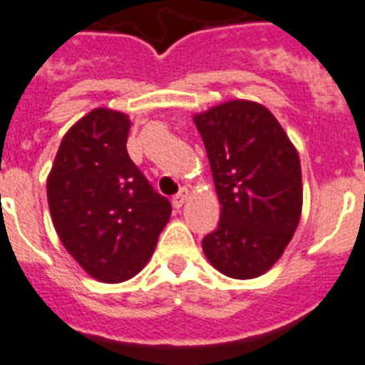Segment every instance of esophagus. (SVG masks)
<instances>
[{
    "mask_svg": "<svg viewBox=\"0 0 365 365\" xmlns=\"http://www.w3.org/2000/svg\"><path fill=\"white\" fill-rule=\"evenodd\" d=\"M189 196H190V190L187 189V187H182V189H180V192L178 195L175 196V198H173V203H175V207H182L183 203L187 202V200H189Z\"/></svg>",
    "mask_w": 365,
    "mask_h": 365,
    "instance_id": "esophagus-1",
    "label": "esophagus"
}]
</instances>
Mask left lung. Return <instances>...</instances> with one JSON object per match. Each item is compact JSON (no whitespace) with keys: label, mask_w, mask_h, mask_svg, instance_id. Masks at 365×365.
I'll return each instance as SVG.
<instances>
[{"label":"left lung","mask_w":365,"mask_h":365,"mask_svg":"<svg viewBox=\"0 0 365 365\" xmlns=\"http://www.w3.org/2000/svg\"><path fill=\"white\" fill-rule=\"evenodd\" d=\"M192 120L222 211L218 229L203 238V252L225 277H262L280 260L300 222L304 187L297 147L256 101H223Z\"/></svg>","instance_id":"8db88e82"}]
</instances>
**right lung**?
Here are the masks:
<instances>
[{
  "instance_id": "right-lung-1",
  "label": "right lung",
  "mask_w": 365,
  "mask_h": 365,
  "mask_svg": "<svg viewBox=\"0 0 365 365\" xmlns=\"http://www.w3.org/2000/svg\"><path fill=\"white\" fill-rule=\"evenodd\" d=\"M130 120L98 107L65 133L47 178L52 223L68 255L105 284L142 271L170 218L127 153Z\"/></svg>"
}]
</instances>
